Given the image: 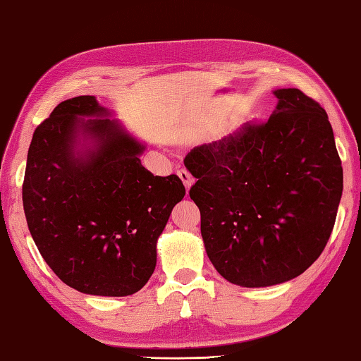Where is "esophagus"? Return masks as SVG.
<instances>
[{"mask_svg":"<svg viewBox=\"0 0 361 361\" xmlns=\"http://www.w3.org/2000/svg\"><path fill=\"white\" fill-rule=\"evenodd\" d=\"M176 173H178V176L181 178L185 188L189 189L190 185H192V176H190L189 171H186V169H180V171H176Z\"/></svg>","mask_w":361,"mask_h":361,"instance_id":"34e87169","label":"esophagus"}]
</instances>
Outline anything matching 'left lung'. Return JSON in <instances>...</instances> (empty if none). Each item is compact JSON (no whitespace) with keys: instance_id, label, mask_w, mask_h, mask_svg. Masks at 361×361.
Masks as SVG:
<instances>
[{"instance_id":"8db88e82","label":"left lung","mask_w":361,"mask_h":361,"mask_svg":"<svg viewBox=\"0 0 361 361\" xmlns=\"http://www.w3.org/2000/svg\"><path fill=\"white\" fill-rule=\"evenodd\" d=\"M266 122L190 150L208 258L230 283L261 288L305 272L326 249L343 194L327 112L299 89L274 92Z\"/></svg>"}]
</instances>
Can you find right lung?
<instances>
[{"label":"right lung","instance_id":"obj_1","mask_svg":"<svg viewBox=\"0 0 361 361\" xmlns=\"http://www.w3.org/2000/svg\"><path fill=\"white\" fill-rule=\"evenodd\" d=\"M95 97L59 103L32 134L23 208L51 271L84 294L137 293L157 266V241L186 194L178 175L154 176L140 164L145 145L128 136ZM78 132L94 147L76 154Z\"/></svg>","mask_w":361,"mask_h":361}]
</instances>
